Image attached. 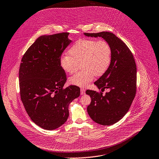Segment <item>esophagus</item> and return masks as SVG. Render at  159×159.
Returning a JSON list of instances; mask_svg holds the SVG:
<instances>
[{"label":"esophagus","instance_id":"esophagus-1","mask_svg":"<svg viewBox=\"0 0 159 159\" xmlns=\"http://www.w3.org/2000/svg\"><path fill=\"white\" fill-rule=\"evenodd\" d=\"M85 89L84 88L80 89V94L82 95H84V94H85Z\"/></svg>","mask_w":159,"mask_h":159}]
</instances>
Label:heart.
Returning <instances> with one entry per match:
<instances>
[{
	"label": "heart",
	"mask_w": 159,
	"mask_h": 159,
	"mask_svg": "<svg viewBox=\"0 0 159 159\" xmlns=\"http://www.w3.org/2000/svg\"><path fill=\"white\" fill-rule=\"evenodd\" d=\"M69 54L60 59V65L66 74L77 70L80 64L82 69L69 78L70 84L84 88L94 75L102 76L108 70L111 62V49L105 40L81 39L69 49Z\"/></svg>",
	"instance_id": "obj_1"
}]
</instances>
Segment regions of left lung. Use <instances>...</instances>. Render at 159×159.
<instances>
[{"label":"left lung","instance_id":"1","mask_svg":"<svg viewBox=\"0 0 159 159\" xmlns=\"http://www.w3.org/2000/svg\"><path fill=\"white\" fill-rule=\"evenodd\" d=\"M89 37H102L111 49V65L94 84L105 95L87 90L91 102L87 110L92 120L101 125H111L120 120L131 107L136 91V65L133 55L125 43L113 34L102 32L84 33Z\"/></svg>","mask_w":159,"mask_h":159}]
</instances>
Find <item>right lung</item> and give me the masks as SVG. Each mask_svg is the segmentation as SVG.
<instances>
[{
  "label": "right lung",
  "instance_id": "add662e5",
  "mask_svg": "<svg viewBox=\"0 0 159 159\" xmlns=\"http://www.w3.org/2000/svg\"><path fill=\"white\" fill-rule=\"evenodd\" d=\"M69 33L39 37L22 57L19 71L20 96L32 120L41 128L54 130L65 123L68 107L80 96V89H65V72L60 65L64 50L72 42Z\"/></svg>",
  "mask_w": 159,
  "mask_h": 159
}]
</instances>
